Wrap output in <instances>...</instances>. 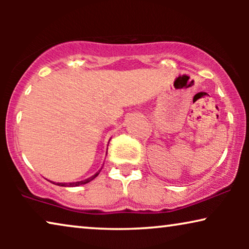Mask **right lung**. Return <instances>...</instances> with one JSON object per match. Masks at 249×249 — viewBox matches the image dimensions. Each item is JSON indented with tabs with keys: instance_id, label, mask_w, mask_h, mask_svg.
Returning <instances> with one entry per match:
<instances>
[{
	"instance_id": "right-lung-1",
	"label": "right lung",
	"mask_w": 249,
	"mask_h": 249,
	"mask_svg": "<svg viewBox=\"0 0 249 249\" xmlns=\"http://www.w3.org/2000/svg\"><path fill=\"white\" fill-rule=\"evenodd\" d=\"M102 170V169H101ZM101 170L98 172H96L95 173L94 176H91V177H89V178H87V179H85V180H81V181H76V182H53V181H51L52 183H54V185H57V186H62V187H78V186H80V185H85V183H88V182H90L91 180L93 179H95L96 178V177L98 176V173L101 172Z\"/></svg>"
}]
</instances>
